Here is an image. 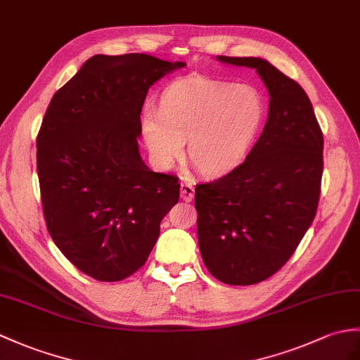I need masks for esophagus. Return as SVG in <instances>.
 Here are the masks:
<instances>
[{
	"mask_svg": "<svg viewBox=\"0 0 360 360\" xmlns=\"http://www.w3.org/2000/svg\"><path fill=\"white\" fill-rule=\"evenodd\" d=\"M181 198L188 202L195 198V187L190 182H181Z\"/></svg>",
	"mask_w": 360,
	"mask_h": 360,
	"instance_id": "esophagus-1",
	"label": "esophagus"
}]
</instances>
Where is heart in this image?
<instances>
[{
    "label": "heart",
    "instance_id": "b5f03b06",
    "mask_svg": "<svg viewBox=\"0 0 360 360\" xmlns=\"http://www.w3.org/2000/svg\"><path fill=\"white\" fill-rule=\"evenodd\" d=\"M264 118L265 101L257 89L188 77L164 90L158 110L142 113L141 131L161 169L181 160L187 138L191 164L207 176H222L245 160Z\"/></svg>",
    "mask_w": 360,
    "mask_h": 360
}]
</instances>
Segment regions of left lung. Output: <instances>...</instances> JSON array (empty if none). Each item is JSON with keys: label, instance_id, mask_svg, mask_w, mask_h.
Instances as JSON below:
<instances>
[{"label": "left lung", "instance_id": "1", "mask_svg": "<svg viewBox=\"0 0 360 360\" xmlns=\"http://www.w3.org/2000/svg\"><path fill=\"white\" fill-rule=\"evenodd\" d=\"M256 69L269 90L262 135L225 176L198 184V242L202 261L229 285H253L279 271L316 216L323 136L310 98L262 58L218 56Z\"/></svg>", "mask_w": 360, "mask_h": 360}]
</instances>
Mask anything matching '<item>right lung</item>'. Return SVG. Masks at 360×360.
I'll return each instance as SVG.
<instances>
[{
  "label": "right lung",
  "instance_id": "obj_1",
  "mask_svg": "<svg viewBox=\"0 0 360 360\" xmlns=\"http://www.w3.org/2000/svg\"><path fill=\"white\" fill-rule=\"evenodd\" d=\"M184 65L95 55L47 107L37 138L46 225L61 253L96 281L138 271L179 200L178 178L150 170L138 138L150 86Z\"/></svg>",
  "mask_w": 360,
  "mask_h": 360
}]
</instances>
